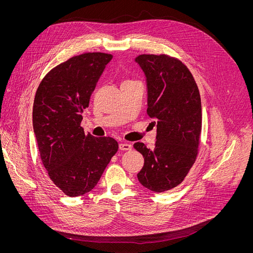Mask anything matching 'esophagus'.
Masks as SVG:
<instances>
[{"label": "esophagus", "instance_id": "esophagus-1", "mask_svg": "<svg viewBox=\"0 0 253 253\" xmlns=\"http://www.w3.org/2000/svg\"><path fill=\"white\" fill-rule=\"evenodd\" d=\"M131 148H132V145L128 142H121L119 144V149L121 151H129V150H131Z\"/></svg>", "mask_w": 253, "mask_h": 253}]
</instances>
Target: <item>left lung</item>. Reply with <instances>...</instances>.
<instances>
[{"label":"left lung","instance_id":"8db88e82","mask_svg":"<svg viewBox=\"0 0 253 253\" xmlns=\"http://www.w3.org/2000/svg\"><path fill=\"white\" fill-rule=\"evenodd\" d=\"M135 61L147 77L148 109L157 121L153 149L143 142L133 148L144 158L137 178L147 189L162 193L180 184L199 153L202 130L200 93L189 69L166 54H141Z\"/></svg>","mask_w":253,"mask_h":253}]
</instances>
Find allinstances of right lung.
Returning <instances> with one entry per match:
<instances>
[{"label": "right lung", "instance_id": "add662e5", "mask_svg": "<svg viewBox=\"0 0 253 253\" xmlns=\"http://www.w3.org/2000/svg\"><path fill=\"white\" fill-rule=\"evenodd\" d=\"M112 57L102 52L73 56L47 73L36 92L33 126L40 157L66 196L94 188L119 148L114 138L94 137L81 127L82 113Z\"/></svg>", "mask_w": 253, "mask_h": 253}]
</instances>
